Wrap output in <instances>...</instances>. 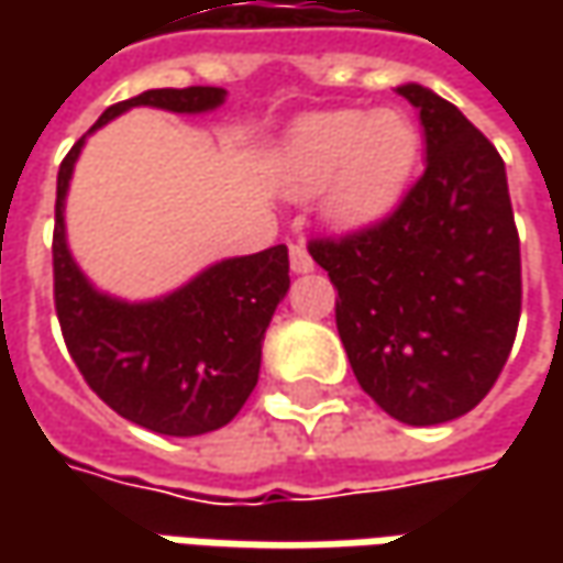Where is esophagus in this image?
I'll list each match as a JSON object with an SVG mask.
<instances>
[{
  "instance_id": "esophagus-1",
  "label": "esophagus",
  "mask_w": 563,
  "mask_h": 563,
  "mask_svg": "<svg viewBox=\"0 0 563 563\" xmlns=\"http://www.w3.org/2000/svg\"><path fill=\"white\" fill-rule=\"evenodd\" d=\"M313 256H310V250L303 247V244H291V269L297 275H303V272H313Z\"/></svg>"
}]
</instances>
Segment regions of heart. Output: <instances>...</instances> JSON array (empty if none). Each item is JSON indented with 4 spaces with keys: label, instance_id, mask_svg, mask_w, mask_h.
<instances>
[{
    "label": "heart",
    "instance_id": "obj_1",
    "mask_svg": "<svg viewBox=\"0 0 563 563\" xmlns=\"http://www.w3.org/2000/svg\"><path fill=\"white\" fill-rule=\"evenodd\" d=\"M420 131L398 109H338L297 121L282 150L285 194H322L325 216L341 228L378 222L400 203L420 165Z\"/></svg>",
    "mask_w": 563,
    "mask_h": 563
}]
</instances>
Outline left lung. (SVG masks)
<instances>
[{
    "mask_svg": "<svg viewBox=\"0 0 563 563\" xmlns=\"http://www.w3.org/2000/svg\"><path fill=\"white\" fill-rule=\"evenodd\" d=\"M420 112L426 172L378 225L310 241L338 288L335 322L360 388L407 426L470 413L508 363L520 322V238L498 150L448 99Z\"/></svg>",
    "mask_w": 563,
    "mask_h": 563,
    "instance_id": "8db88e82",
    "label": "left lung"
}]
</instances>
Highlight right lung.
<instances>
[{
  "label": "right lung",
  "mask_w": 563,
  "mask_h": 563,
  "mask_svg": "<svg viewBox=\"0 0 563 563\" xmlns=\"http://www.w3.org/2000/svg\"><path fill=\"white\" fill-rule=\"evenodd\" d=\"M222 102V87L146 90L109 106L87 134L134 106L200 115ZM87 134L62 159L55 185V313L68 354L87 385L124 420L178 439L222 429L256 388L263 338L291 288L288 247L212 263L156 300L131 303L97 291L65 238V197Z\"/></svg>",
  "instance_id": "add662e5"
}]
</instances>
